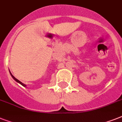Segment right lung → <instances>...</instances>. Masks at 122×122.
I'll use <instances>...</instances> for the list:
<instances>
[{
    "mask_svg": "<svg viewBox=\"0 0 122 122\" xmlns=\"http://www.w3.org/2000/svg\"><path fill=\"white\" fill-rule=\"evenodd\" d=\"M10 75H11V76H12V78H13V79H14V80H16V81H17V82H18V83H20L21 85H23V86H24V87H25L26 85H25L24 83H22V82H21V81H20V80H18V79H17V78H15V77H14V76H13V75H12V74H11V73H10Z\"/></svg>",
    "mask_w": 122,
    "mask_h": 122,
    "instance_id": "right-lung-1",
    "label": "right lung"
}]
</instances>
